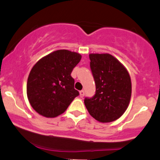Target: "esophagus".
Returning <instances> with one entry per match:
<instances>
[{
    "label": "esophagus",
    "mask_w": 160,
    "mask_h": 160,
    "mask_svg": "<svg viewBox=\"0 0 160 160\" xmlns=\"http://www.w3.org/2000/svg\"><path fill=\"white\" fill-rule=\"evenodd\" d=\"M84 94H85L84 90H80V97H84Z\"/></svg>",
    "instance_id": "34e87169"
}]
</instances>
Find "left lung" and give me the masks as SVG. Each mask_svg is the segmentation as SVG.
<instances>
[{"label": "left lung", "instance_id": "1", "mask_svg": "<svg viewBox=\"0 0 160 160\" xmlns=\"http://www.w3.org/2000/svg\"><path fill=\"white\" fill-rule=\"evenodd\" d=\"M89 57L96 92L84 99L85 106L95 120L112 122L128 107L132 92L130 77L122 63L109 53H91Z\"/></svg>", "mask_w": 160, "mask_h": 160}]
</instances>
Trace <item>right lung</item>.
I'll return each instance as SVG.
<instances>
[{
	"instance_id": "right-lung-1",
	"label": "right lung",
	"mask_w": 160,
	"mask_h": 160,
	"mask_svg": "<svg viewBox=\"0 0 160 160\" xmlns=\"http://www.w3.org/2000/svg\"><path fill=\"white\" fill-rule=\"evenodd\" d=\"M81 55L59 50L40 59L30 72L27 94L33 110L48 118L65 112L79 92L74 89L73 69Z\"/></svg>"
}]
</instances>
